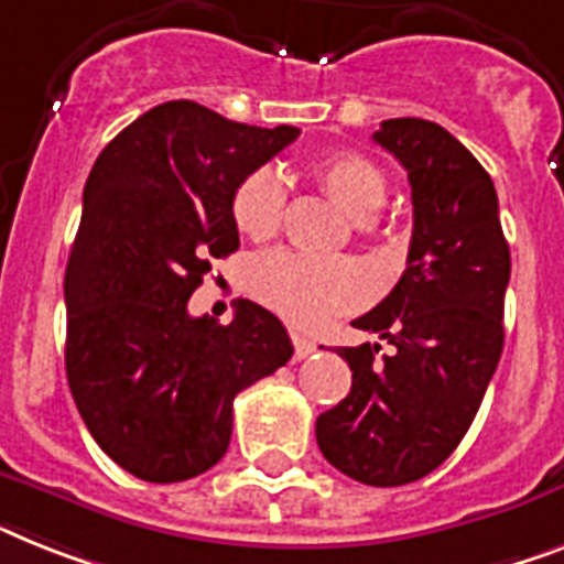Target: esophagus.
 I'll use <instances>...</instances> for the list:
<instances>
[{"instance_id": "1", "label": "esophagus", "mask_w": 564, "mask_h": 564, "mask_svg": "<svg viewBox=\"0 0 564 564\" xmlns=\"http://www.w3.org/2000/svg\"><path fill=\"white\" fill-rule=\"evenodd\" d=\"M291 343H293V355H296V360H302V357H308L316 351L314 339H308L300 332H291Z\"/></svg>"}]
</instances>
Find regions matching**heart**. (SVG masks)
I'll list each match as a JSON object with an SVG mask.
<instances>
[{
	"label": "heart",
	"instance_id": "heart-1",
	"mask_svg": "<svg viewBox=\"0 0 564 564\" xmlns=\"http://www.w3.org/2000/svg\"><path fill=\"white\" fill-rule=\"evenodd\" d=\"M319 187L357 221H366L386 204L383 170L357 152L325 155L314 164ZM285 184L271 166L250 172L232 193V225L253 241L271 239L282 225ZM256 296L296 325L314 328L366 300L369 282L351 259H316V256L271 250L250 268Z\"/></svg>",
	"mask_w": 564,
	"mask_h": 564
}]
</instances>
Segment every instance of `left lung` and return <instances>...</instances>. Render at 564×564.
I'll return each instance as SVG.
<instances>
[{"label": "left lung", "instance_id": "left-lung-1", "mask_svg": "<svg viewBox=\"0 0 564 564\" xmlns=\"http://www.w3.org/2000/svg\"><path fill=\"white\" fill-rule=\"evenodd\" d=\"M375 141L406 170L415 227L400 282L351 325L392 355L339 348L351 392L316 417V444L348 478L400 487L441 467L481 406L505 348L510 248L492 178L444 126L383 120Z\"/></svg>", "mask_w": 564, "mask_h": 564}]
</instances>
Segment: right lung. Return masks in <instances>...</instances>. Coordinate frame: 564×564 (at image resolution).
I'll list each match as a JSON object with an SVG mask.
<instances>
[{
    "instance_id": "add662e5",
    "label": "right lung",
    "mask_w": 564,
    "mask_h": 564,
    "mask_svg": "<svg viewBox=\"0 0 564 564\" xmlns=\"http://www.w3.org/2000/svg\"><path fill=\"white\" fill-rule=\"evenodd\" d=\"M300 138L170 100L100 152L65 268V375L115 464L152 484L202 476L230 446L232 398L293 355L285 325L239 300L230 325L189 316L209 259L239 250L241 181Z\"/></svg>"
}]
</instances>
